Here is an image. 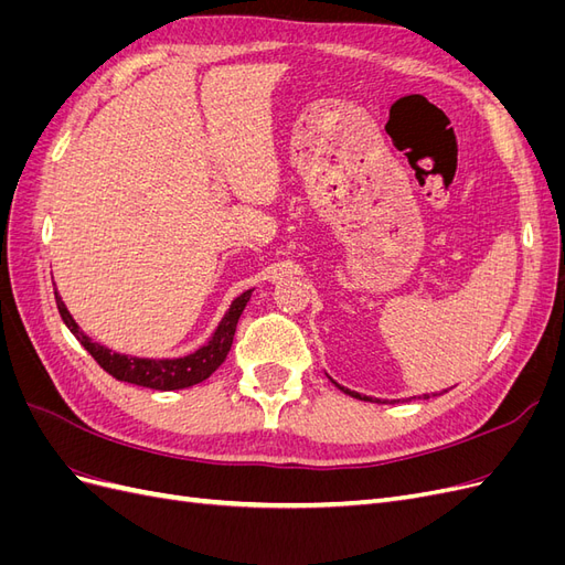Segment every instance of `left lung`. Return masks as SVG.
Segmentation results:
<instances>
[{
    "mask_svg": "<svg viewBox=\"0 0 565 565\" xmlns=\"http://www.w3.org/2000/svg\"><path fill=\"white\" fill-rule=\"evenodd\" d=\"M337 384V382H334ZM337 388H341V391H344V393H349V396L351 398H361V401H370L372 403V398L370 396H361V393H355V391H349V388H344V386H339L337 384ZM424 398H429V396H426V393H424ZM374 403H377V401H374ZM391 403H396V401H391Z\"/></svg>",
    "mask_w": 565,
    "mask_h": 565,
    "instance_id": "obj_1",
    "label": "left lung"
}]
</instances>
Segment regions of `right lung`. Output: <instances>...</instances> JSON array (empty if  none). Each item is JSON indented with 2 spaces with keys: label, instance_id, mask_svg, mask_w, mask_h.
<instances>
[{
  "label": "right lung",
  "instance_id": "obj_1",
  "mask_svg": "<svg viewBox=\"0 0 565 565\" xmlns=\"http://www.w3.org/2000/svg\"><path fill=\"white\" fill-rule=\"evenodd\" d=\"M254 289H247L241 297H235L231 309L226 316L221 318L216 324L214 334L207 339V344H202L198 351L181 355V358H139V355H127V353H117L104 344H98L87 332H84L71 311L65 309V303L56 289V306L63 322L67 324L79 344L92 353L94 361L104 367L108 374H113L115 380L136 384V386H146V388H156V391H179L195 386L204 382L207 377L218 370V365L226 361V355L233 347V337L237 320H241L245 306L249 301Z\"/></svg>",
  "mask_w": 565,
  "mask_h": 565
}]
</instances>
